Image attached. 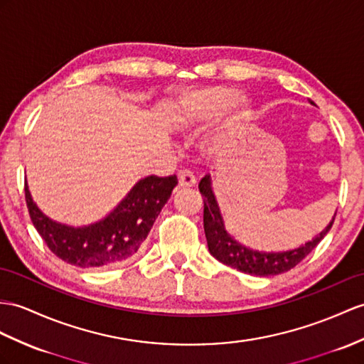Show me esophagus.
<instances>
[{"label": "esophagus", "mask_w": 364, "mask_h": 364, "mask_svg": "<svg viewBox=\"0 0 364 364\" xmlns=\"http://www.w3.org/2000/svg\"><path fill=\"white\" fill-rule=\"evenodd\" d=\"M177 179H179L181 187H193V185L196 183V176L188 170H182L177 173Z\"/></svg>", "instance_id": "1"}]
</instances>
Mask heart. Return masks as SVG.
I'll return each mask as SVG.
<instances>
[{
	"label": "heart",
	"mask_w": 364,
	"mask_h": 364,
	"mask_svg": "<svg viewBox=\"0 0 364 364\" xmlns=\"http://www.w3.org/2000/svg\"><path fill=\"white\" fill-rule=\"evenodd\" d=\"M235 99V91L230 87L215 86L210 90L202 91L200 94L194 95L191 100V109L194 117L198 119H208L213 114L224 109L227 105H230ZM247 115V106L244 103H237L232 115V122L241 120Z\"/></svg>",
	"instance_id": "b5f03b06"
}]
</instances>
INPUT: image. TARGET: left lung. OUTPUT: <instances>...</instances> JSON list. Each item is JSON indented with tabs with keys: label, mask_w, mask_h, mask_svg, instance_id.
Here are the masks:
<instances>
[{
	"label": "left lung",
	"mask_w": 364,
	"mask_h": 364,
	"mask_svg": "<svg viewBox=\"0 0 364 364\" xmlns=\"http://www.w3.org/2000/svg\"><path fill=\"white\" fill-rule=\"evenodd\" d=\"M199 191L203 198V230H205L210 253L228 267L247 274H256V277H272V274H279L296 267L321 242V239L332 228L335 219H332V223L320 235L299 249L281 253L253 252L233 241L224 230L223 218H220L215 194L210 187V176H205L199 182Z\"/></svg>",
	"instance_id": "left-lung-1"
}]
</instances>
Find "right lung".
Instances as JSON below:
<instances>
[{"label": "right lung", "instance_id": "obj_1", "mask_svg": "<svg viewBox=\"0 0 364 364\" xmlns=\"http://www.w3.org/2000/svg\"><path fill=\"white\" fill-rule=\"evenodd\" d=\"M176 183V176L141 179L108 218L82 228L61 225L44 216L33 203L26 183L24 194L32 224L49 250L68 264L87 269L131 259L146 239Z\"/></svg>", "mask_w": 364, "mask_h": 364}]
</instances>
